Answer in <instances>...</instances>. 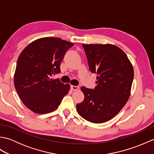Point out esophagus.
<instances>
[{
  "instance_id": "esophagus-1",
  "label": "esophagus",
  "mask_w": 154,
  "mask_h": 154,
  "mask_svg": "<svg viewBox=\"0 0 154 154\" xmlns=\"http://www.w3.org/2000/svg\"><path fill=\"white\" fill-rule=\"evenodd\" d=\"M71 90H73V91H77L78 89H79V87H78V86H73V85H71Z\"/></svg>"
}]
</instances>
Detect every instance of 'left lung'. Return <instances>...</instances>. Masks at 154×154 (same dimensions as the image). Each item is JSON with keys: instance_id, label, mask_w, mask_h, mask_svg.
I'll list each match as a JSON object with an SVG mask.
<instances>
[{"instance_id": "obj_1", "label": "left lung", "mask_w": 154, "mask_h": 154, "mask_svg": "<svg viewBox=\"0 0 154 154\" xmlns=\"http://www.w3.org/2000/svg\"><path fill=\"white\" fill-rule=\"evenodd\" d=\"M83 47L91 73L97 74L94 89L81 88L85 98L77 104L78 114L92 123L112 119L128 100L134 69L126 54L115 45L85 44Z\"/></svg>"}]
</instances>
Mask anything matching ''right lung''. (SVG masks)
Here are the masks:
<instances>
[{
	"label": "right lung",
	"instance_id": "add662e5",
	"mask_svg": "<svg viewBox=\"0 0 154 154\" xmlns=\"http://www.w3.org/2000/svg\"><path fill=\"white\" fill-rule=\"evenodd\" d=\"M73 45L59 38H42L31 42L20 54L14 84L22 103L32 112H53L69 93V84L50 76L60 73L61 61Z\"/></svg>",
	"mask_w": 154,
	"mask_h": 154
}]
</instances>
